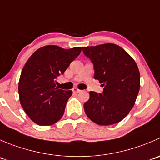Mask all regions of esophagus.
<instances>
[{
  "label": "esophagus",
  "mask_w": 160,
  "mask_h": 160,
  "mask_svg": "<svg viewBox=\"0 0 160 160\" xmlns=\"http://www.w3.org/2000/svg\"><path fill=\"white\" fill-rule=\"evenodd\" d=\"M72 91H73L74 93H79V92H80V90L78 89L77 88H74L73 89H72Z\"/></svg>",
  "instance_id": "obj_1"
}]
</instances>
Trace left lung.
<instances>
[{"label":"left lung","instance_id":"1","mask_svg":"<svg viewBox=\"0 0 160 160\" xmlns=\"http://www.w3.org/2000/svg\"><path fill=\"white\" fill-rule=\"evenodd\" d=\"M83 52L94 64V79L104 86L102 94L89 92L83 105L87 116L98 125L119 123L133 108L140 89L135 61L124 49L110 43L83 47Z\"/></svg>","mask_w":160,"mask_h":160}]
</instances>
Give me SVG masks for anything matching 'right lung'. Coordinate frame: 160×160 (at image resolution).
Instances as JSON below:
<instances>
[{"label": "right lung", "mask_w": 160, "mask_h": 160, "mask_svg": "<svg viewBox=\"0 0 160 160\" xmlns=\"http://www.w3.org/2000/svg\"><path fill=\"white\" fill-rule=\"evenodd\" d=\"M80 47L64 49L47 45L37 49L25 64L18 82L19 101L32 121L41 126L58 122L72 91L58 89L56 78L79 56Z\"/></svg>", "instance_id": "add662e5"}]
</instances>
